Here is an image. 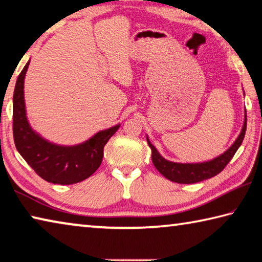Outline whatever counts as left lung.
Segmentation results:
<instances>
[{
  "instance_id": "1",
  "label": "left lung",
  "mask_w": 262,
  "mask_h": 262,
  "mask_svg": "<svg viewBox=\"0 0 262 262\" xmlns=\"http://www.w3.org/2000/svg\"><path fill=\"white\" fill-rule=\"evenodd\" d=\"M246 124H247V116L245 111V121H244V125L242 128V132L235 139L234 143L231 145L229 149L218 156L215 159L205 161V162H199V164H179V162H173L166 160L165 158L160 156L158 149L153 146L147 137L148 146L152 149V161L156 168L164 175L166 179L170 180L173 182L178 183H196L201 182L203 180L210 179L215 175L220 174L221 171L225 168V166L229 164L232 159L234 153L237 152L240 145L243 143L244 137H245L246 131Z\"/></svg>"
}]
</instances>
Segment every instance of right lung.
I'll list each match as a JSON object with an SVG mask.
<instances>
[{"instance_id": "right-lung-1", "label": "right lung", "mask_w": 262, "mask_h": 262, "mask_svg": "<svg viewBox=\"0 0 262 262\" xmlns=\"http://www.w3.org/2000/svg\"><path fill=\"white\" fill-rule=\"evenodd\" d=\"M30 61L16 81L12 110V131L17 151L30 167L47 182L73 184L95 173L103 159V148L121 126L97 132L91 139L74 146L50 143L30 126L24 102V79Z\"/></svg>"}]
</instances>
